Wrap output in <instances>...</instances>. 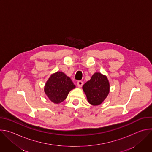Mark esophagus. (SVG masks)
Here are the masks:
<instances>
[{
    "label": "esophagus",
    "instance_id": "1",
    "mask_svg": "<svg viewBox=\"0 0 152 152\" xmlns=\"http://www.w3.org/2000/svg\"><path fill=\"white\" fill-rule=\"evenodd\" d=\"M83 82L82 81H81V80H79V81H77V86H78V87H79V88L81 87V86L83 85Z\"/></svg>",
    "mask_w": 152,
    "mask_h": 152
}]
</instances>
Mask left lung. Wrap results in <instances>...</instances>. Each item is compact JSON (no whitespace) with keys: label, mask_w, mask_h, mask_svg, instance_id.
<instances>
[{"label":"left lung","mask_w":152,"mask_h":152,"mask_svg":"<svg viewBox=\"0 0 152 152\" xmlns=\"http://www.w3.org/2000/svg\"><path fill=\"white\" fill-rule=\"evenodd\" d=\"M110 88L107 77L97 72L82 86L88 102L93 106L99 105L104 100L110 93Z\"/></svg>","instance_id":"8db88e82"}]
</instances>
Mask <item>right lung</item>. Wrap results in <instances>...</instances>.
Instances as JSON below:
<instances>
[{"label":"right lung","instance_id":"add662e5","mask_svg":"<svg viewBox=\"0 0 152 152\" xmlns=\"http://www.w3.org/2000/svg\"><path fill=\"white\" fill-rule=\"evenodd\" d=\"M71 79L61 72L52 74L46 83L45 92L54 103H60L66 99L69 93L75 88Z\"/></svg>","mask_w":152,"mask_h":152}]
</instances>
